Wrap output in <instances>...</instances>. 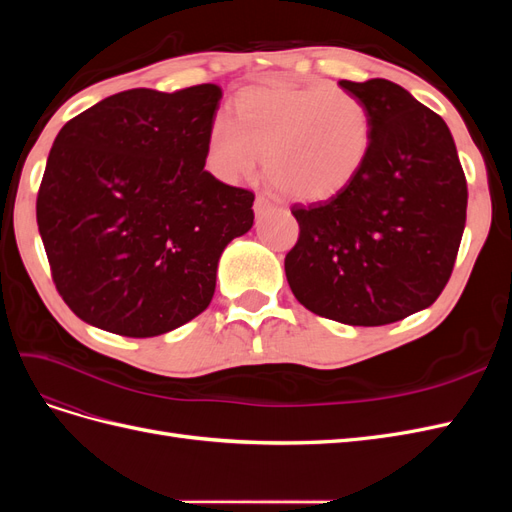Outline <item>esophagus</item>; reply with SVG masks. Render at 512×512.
<instances>
[{
  "instance_id": "34e87169",
  "label": "esophagus",
  "mask_w": 512,
  "mask_h": 512,
  "mask_svg": "<svg viewBox=\"0 0 512 512\" xmlns=\"http://www.w3.org/2000/svg\"><path fill=\"white\" fill-rule=\"evenodd\" d=\"M275 205L271 203V200L267 198V196H262V194H258L256 196V203H254V211H256V215H262V213H267V211H271Z\"/></svg>"
}]
</instances>
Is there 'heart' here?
I'll list each match as a JSON object with an SVG mask.
<instances>
[{
	"label": "heart",
	"instance_id": "1",
	"mask_svg": "<svg viewBox=\"0 0 512 512\" xmlns=\"http://www.w3.org/2000/svg\"><path fill=\"white\" fill-rule=\"evenodd\" d=\"M374 121L352 91L327 85L252 87L235 102V119L218 115L207 141V166L222 181L256 170L265 153L267 177L305 203L327 200L361 173Z\"/></svg>",
	"mask_w": 512,
	"mask_h": 512
}]
</instances>
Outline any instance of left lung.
<instances>
[{
    "label": "left lung",
    "instance_id": "obj_1",
    "mask_svg": "<svg viewBox=\"0 0 512 512\" xmlns=\"http://www.w3.org/2000/svg\"><path fill=\"white\" fill-rule=\"evenodd\" d=\"M374 121L356 179L318 203H294L299 239L284 269L309 312L380 327L421 312L453 273L468 183L444 119L386 79L339 81Z\"/></svg>",
    "mask_w": 512,
    "mask_h": 512
}]
</instances>
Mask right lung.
Instances as JSON below:
<instances>
[{
  "label": "right lung",
  "mask_w": 512,
  "mask_h": 512,
  "mask_svg": "<svg viewBox=\"0 0 512 512\" xmlns=\"http://www.w3.org/2000/svg\"><path fill=\"white\" fill-rule=\"evenodd\" d=\"M222 87L128 89L59 130L36 200L53 284L72 312L126 337L205 312L254 192L215 179L207 141Z\"/></svg>",
  "instance_id": "obj_1"
}]
</instances>
